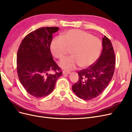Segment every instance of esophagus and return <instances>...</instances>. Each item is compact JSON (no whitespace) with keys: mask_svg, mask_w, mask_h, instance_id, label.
Here are the masks:
<instances>
[{"mask_svg":"<svg viewBox=\"0 0 132 132\" xmlns=\"http://www.w3.org/2000/svg\"><path fill=\"white\" fill-rule=\"evenodd\" d=\"M63 75H67V74H69L70 73V71H68L66 70H63V72H62Z\"/></svg>","mask_w":132,"mask_h":132,"instance_id":"obj_1","label":"esophagus"}]
</instances>
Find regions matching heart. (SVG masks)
<instances>
[{
    "label": "heart",
    "mask_w": 132,
    "mask_h": 132,
    "mask_svg": "<svg viewBox=\"0 0 132 132\" xmlns=\"http://www.w3.org/2000/svg\"><path fill=\"white\" fill-rule=\"evenodd\" d=\"M102 49L100 39L86 31L71 29L61 36L54 37L50 50L53 56L61 59L71 50V55L64 58L59 65L67 70L75 69L78 66L86 68L92 65L99 57Z\"/></svg>",
    "instance_id": "b5f03b06"
}]
</instances>
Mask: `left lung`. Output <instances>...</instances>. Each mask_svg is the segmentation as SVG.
<instances>
[{"instance_id": "8db88e82", "label": "left lung", "mask_w": 132, "mask_h": 132, "mask_svg": "<svg viewBox=\"0 0 132 132\" xmlns=\"http://www.w3.org/2000/svg\"><path fill=\"white\" fill-rule=\"evenodd\" d=\"M103 50L97 61L86 69L78 72L79 80L72 90L79 98L90 100L105 90L112 78L116 61L112 43L106 36L102 38Z\"/></svg>"}]
</instances>
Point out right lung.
Segmentation results:
<instances>
[{"label":"right lung","mask_w":132,"mask_h":132,"mask_svg":"<svg viewBox=\"0 0 132 132\" xmlns=\"http://www.w3.org/2000/svg\"><path fill=\"white\" fill-rule=\"evenodd\" d=\"M58 30V27L39 28L26 35L19 47L16 63L19 80L35 97L51 94L62 74L50 50L52 34ZM50 71H54L55 74H48Z\"/></svg>","instance_id":"add662e5"}]
</instances>
